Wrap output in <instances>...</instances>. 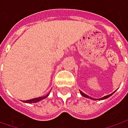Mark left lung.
I'll return each instance as SVG.
<instances>
[{
  "instance_id": "8db88e82",
  "label": "left lung",
  "mask_w": 128,
  "mask_h": 128,
  "mask_svg": "<svg viewBox=\"0 0 128 128\" xmlns=\"http://www.w3.org/2000/svg\"><path fill=\"white\" fill-rule=\"evenodd\" d=\"M80 94H81L82 96H83V97H85V98H90V99H92V100H97V99H95V98H91V97H90V96H87L86 94H85V93H83L82 91L80 90ZM115 92H112L111 94H110V95H108V96H104V97H102V98H100L99 100H105V99H107L108 98H109L110 96H111L113 93H114Z\"/></svg>"
}]
</instances>
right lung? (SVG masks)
Listing matches in <instances>:
<instances>
[{"label": "right lung", "mask_w": 128, "mask_h": 128, "mask_svg": "<svg viewBox=\"0 0 128 128\" xmlns=\"http://www.w3.org/2000/svg\"><path fill=\"white\" fill-rule=\"evenodd\" d=\"M49 94H48L47 96H44V97H39V98H33V99H31V100H23V102H26L27 103H34V102H39V101L42 100L43 99H45L46 98H47Z\"/></svg>", "instance_id": "1"}]
</instances>
